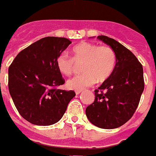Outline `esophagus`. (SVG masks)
<instances>
[{
    "instance_id": "esophagus-1",
    "label": "esophagus",
    "mask_w": 156,
    "mask_h": 156,
    "mask_svg": "<svg viewBox=\"0 0 156 156\" xmlns=\"http://www.w3.org/2000/svg\"><path fill=\"white\" fill-rule=\"evenodd\" d=\"M80 92H81V91H76V95H79Z\"/></svg>"
}]
</instances>
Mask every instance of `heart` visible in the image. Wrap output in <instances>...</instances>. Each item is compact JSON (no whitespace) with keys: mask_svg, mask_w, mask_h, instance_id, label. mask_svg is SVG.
Listing matches in <instances>:
<instances>
[{"mask_svg":"<svg viewBox=\"0 0 156 156\" xmlns=\"http://www.w3.org/2000/svg\"><path fill=\"white\" fill-rule=\"evenodd\" d=\"M72 58L61 53L56 59L58 69L66 76L72 75L76 64L81 65L80 75L67 81L69 89L82 91L91 87L96 80L103 81L112 73L116 62L115 51L108 45L98 46L89 42H81L71 49Z\"/></svg>","mask_w":156,"mask_h":156,"instance_id":"1","label":"heart"}]
</instances>
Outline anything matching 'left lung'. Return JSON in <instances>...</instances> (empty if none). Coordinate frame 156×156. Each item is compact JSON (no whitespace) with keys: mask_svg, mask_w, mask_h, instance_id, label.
<instances>
[{"mask_svg":"<svg viewBox=\"0 0 156 156\" xmlns=\"http://www.w3.org/2000/svg\"><path fill=\"white\" fill-rule=\"evenodd\" d=\"M116 56L115 69L95 90V100L87 107L86 115L92 124L104 129L123 125L132 117L144 89L142 64L129 49L112 38L98 36Z\"/></svg>","mask_w":156,"mask_h":156,"instance_id":"8db88e82","label":"left lung"}]
</instances>
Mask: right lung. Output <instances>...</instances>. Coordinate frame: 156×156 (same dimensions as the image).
Segmentation results:
<instances>
[{
	"mask_svg": "<svg viewBox=\"0 0 156 156\" xmlns=\"http://www.w3.org/2000/svg\"><path fill=\"white\" fill-rule=\"evenodd\" d=\"M72 43L64 37H47L17 54L9 68V90L20 115L29 123L48 126L60 120L74 91L57 89L64 80L56 59Z\"/></svg>",
	"mask_w": 156,
	"mask_h": 156,
	"instance_id": "1",
	"label": "right lung"
}]
</instances>
